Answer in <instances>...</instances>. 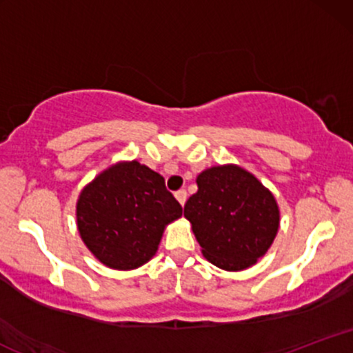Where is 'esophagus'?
I'll return each instance as SVG.
<instances>
[{
    "label": "esophagus",
    "mask_w": 353,
    "mask_h": 353,
    "mask_svg": "<svg viewBox=\"0 0 353 353\" xmlns=\"http://www.w3.org/2000/svg\"><path fill=\"white\" fill-rule=\"evenodd\" d=\"M176 199L179 201L181 205L185 204V201H188V192H185V189H179L176 192Z\"/></svg>",
    "instance_id": "esophagus-1"
}]
</instances>
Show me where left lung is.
Instances as JSON below:
<instances>
[{"label": "left lung", "instance_id": "1", "mask_svg": "<svg viewBox=\"0 0 353 353\" xmlns=\"http://www.w3.org/2000/svg\"><path fill=\"white\" fill-rule=\"evenodd\" d=\"M197 192L184 205L202 254L224 270H244L267 252L279 230L272 194L237 165L197 176Z\"/></svg>", "mask_w": 353, "mask_h": 353}]
</instances>
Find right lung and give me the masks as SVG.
Masks as SVG:
<instances>
[{
  "instance_id": "add662e5",
  "label": "right lung",
  "mask_w": 353,
  "mask_h": 353,
  "mask_svg": "<svg viewBox=\"0 0 353 353\" xmlns=\"http://www.w3.org/2000/svg\"><path fill=\"white\" fill-rule=\"evenodd\" d=\"M76 216L88 249L104 265L129 270L156 254L164 228L182 208L161 174L132 161L111 165L86 185Z\"/></svg>"
}]
</instances>
